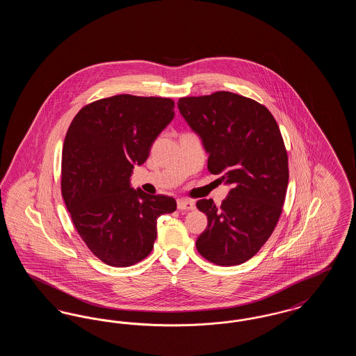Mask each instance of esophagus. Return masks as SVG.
Wrapping results in <instances>:
<instances>
[{"mask_svg":"<svg viewBox=\"0 0 356 356\" xmlns=\"http://www.w3.org/2000/svg\"><path fill=\"white\" fill-rule=\"evenodd\" d=\"M195 202H192V200H188V199H179L177 200V208L180 209V211H192V209H195Z\"/></svg>","mask_w":356,"mask_h":356,"instance_id":"34e87169","label":"esophagus"}]
</instances>
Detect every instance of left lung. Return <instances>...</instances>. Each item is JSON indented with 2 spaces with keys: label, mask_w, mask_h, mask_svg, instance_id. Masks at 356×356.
Segmentation results:
<instances>
[{
  "label": "left lung",
  "mask_w": 356,
  "mask_h": 356,
  "mask_svg": "<svg viewBox=\"0 0 356 356\" xmlns=\"http://www.w3.org/2000/svg\"><path fill=\"white\" fill-rule=\"evenodd\" d=\"M177 106L202 138L208 170L231 186L220 207L196 203L208 219L196 248L218 266L245 263L271 236L286 200L287 151L276 120L264 105L224 90L183 97Z\"/></svg>",
  "instance_id": "left-lung-1"
}]
</instances>
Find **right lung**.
Masks as SVG:
<instances>
[{"mask_svg": "<svg viewBox=\"0 0 356 356\" xmlns=\"http://www.w3.org/2000/svg\"><path fill=\"white\" fill-rule=\"evenodd\" d=\"M163 97L118 95L85 105L69 127L61 192L72 221L92 254L112 267H129L151 254L157 219L176 200L131 186L136 164L175 118Z\"/></svg>", "mask_w": 356, "mask_h": 356, "instance_id": "obj_1", "label": "right lung"}]
</instances>
